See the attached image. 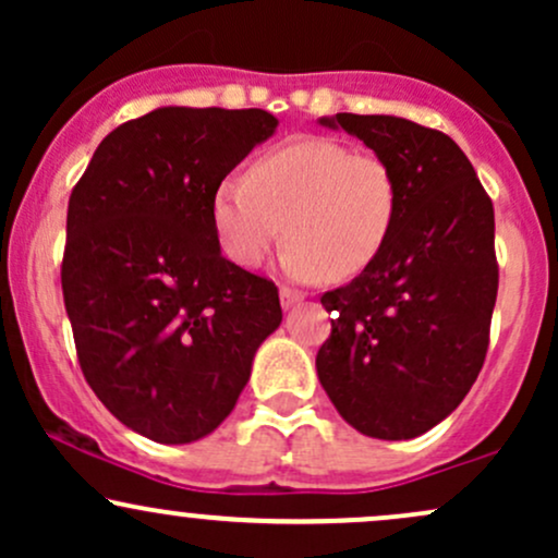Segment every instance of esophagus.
<instances>
[{"label": "esophagus", "mask_w": 558, "mask_h": 558, "mask_svg": "<svg viewBox=\"0 0 558 558\" xmlns=\"http://www.w3.org/2000/svg\"><path fill=\"white\" fill-rule=\"evenodd\" d=\"M304 299V293L299 291V288H291V286H280V304L286 306V310H291L293 304H299V301Z\"/></svg>", "instance_id": "34e87169"}]
</instances>
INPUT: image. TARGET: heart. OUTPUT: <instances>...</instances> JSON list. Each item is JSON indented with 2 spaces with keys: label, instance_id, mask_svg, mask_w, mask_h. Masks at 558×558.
Instances as JSON below:
<instances>
[{
  "label": "heart",
  "instance_id": "1",
  "mask_svg": "<svg viewBox=\"0 0 558 558\" xmlns=\"http://www.w3.org/2000/svg\"><path fill=\"white\" fill-rule=\"evenodd\" d=\"M401 207L393 165L336 138H296L228 178L213 198L222 252L257 267L286 235L283 267L299 280H349L386 246Z\"/></svg>",
  "mask_w": 558,
  "mask_h": 558
}]
</instances>
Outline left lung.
I'll use <instances>...</instances> for the list:
<instances>
[{"mask_svg":"<svg viewBox=\"0 0 558 558\" xmlns=\"http://www.w3.org/2000/svg\"><path fill=\"white\" fill-rule=\"evenodd\" d=\"M323 125H341L393 165L401 207L383 252L319 296L332 330L317 351V377L354 430L417 438L462 403L488 354L498 293L493 202L464 151L435 128L351 112Z\"/></svg>","mask_w":558,"mask_h":558,"instance_id":"1","label":"left lung"}]
</instances>
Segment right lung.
<instances>
[{
	"label": "right lung",
	"mask_w": 558,
	"mask_h": 558,
	"mask_svg": "<svg viewBox=\"0 0 558 558\" xmlns=\"http://www.w3.org/2000/svg\"><path fill=\"white\" fill-rule=\"evenodd\" d=\"M278 120L159 107L99 144L68 202L62 296L96 399L157 444H191L233 412L278 286L220 254L213 198Z\"/></svg>",
	"instance_id": "add662e5"
}]
</instances>
